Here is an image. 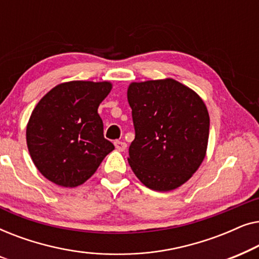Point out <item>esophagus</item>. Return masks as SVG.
I'll list each match as a JSON object with an SVG mask.
<instances>
[{
	"instance_id": "34e87169",
	"label": "esophagus",
	"mask_w": 259,
	"mask_h": 259,
	"mask_svg": "<svg viewBox=\"0 0 259 259\" xmlns=\"http://www.w3.org/2000/svg\"><path fill=\"white\" fill-rule=\"evenodd\" d=\"M114 146H115L116 150L120 151V152H122V151L126 150L127 145H126V143H122V141H115Z\"/></svg>"
}]
</instances>
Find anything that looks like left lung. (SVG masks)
Listing matches in <instances>:
<instances>
[{
	"label": "left lung",
	"instance_id": "left-lung-1",
	"mask_svg": "<svg viewBox=\"0 0 259 259\" xmlns=\"http://www.w3.org/2000/svg\"><path fill=\"white\" fill-rule=\"evenodd\" d=\"M127 100L136 130L127 158L131 168L148 189H178L206 155V105L193 90L171 77L131 82Z\"/></svg>",
	"mask_w": 259,
	"mask_h": 259
}]
</instances>
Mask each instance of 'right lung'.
<instances>
[{
	"instance_id": "add662e5",
	"label": "right lung",
	"mask_w": 259,
	"mask_h": 259,
	"mask_svg": "<svg viewBox=\"0 0 259 259\" xmlns=\"http://www.w3.org/2000/svg\"><path fill=\"white\" fill-rule=\"evenodd\" d=\"M109 81H68L52 88L27 123V146L34 165L62 187L82 185L114 150L104 138L98 108L112 91Z\"/></svg>"
}]
</instances>
